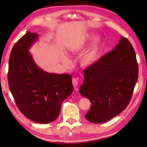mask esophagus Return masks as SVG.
<instances>
[{
    "label": "esophagus",
    "mask_w": 147,
    "mask_h": 147,
    "mask_svg": "<svg viewBox=\"0 0 147 147\" xmlns=\"http://www.w3.org/2000/svg\"><path fill=\"white\" fill-rule=\"evenodd\" d=\"M72 82H73V86H74V88H76L77 86H78V80L76 78H73V80H72Z\"/></svg>",
    "instance_id": "obj_1"
}]
</instances>
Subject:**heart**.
Instances as JSON below:
<instances>
[{
  "label": "heart",
  "instance_id": "b5f03b06",
  "mask_svg": "<svg viewBox=\"0 0 147 147\" xmlns=\"http://www.w3.org/2000/svg\"><path fill=\"white\" fill-rule=\"evenodd\" d=\"M92 40L93 41L91 45L80 58V63L85 67L93 65L98 61L102 41L101 36H96L94 38V34L93 33L86 34L77 39L68 47V51L70 53L73 54H80Z\"/></svg>",
  "mask_w": 147,
  "mask_h": 147
}]
</instances>
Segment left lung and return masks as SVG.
I'll list each match as a JSON object with an SVG mask.
<instances>
[{
	"label": "left lung",
	"mask_w": 147,
	"mask_h": 147,
	"mask_svg": "<svg viewBox=\"0 0 147 147\" xmlns=\"http://www.w3.org/2000/svg\"><path fill=\"white\" fill-rule=\"evenodd\" d=\"M138 72L135 51L121 36L112 51L84 71L80 93L91 103L86 118L102 123L123 111L131 100Z\"/></svg>",
	"instance_id": "left-lung-1"
}]
</instances>
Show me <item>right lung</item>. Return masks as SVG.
<instances>
[{
	"label": "right lung",
	"mask_w": 147,
	"mask_h": 147,
	"mask_svg": "<svg viewBox=\"0 0 147 147\" xmlns=\"http://www.w3.org/2000/svg\"><path fill=\"white\" fill-rule=\"evenodd\" d=\"M39 34L27 32L14 45L9 59L8 84L21 112L46 124L57 119L61 103L73 91L72 76L47 73L37 65L29 50Z\"/></svg>",
	"instance_id": "right-lung-1"
}]
</instances>
